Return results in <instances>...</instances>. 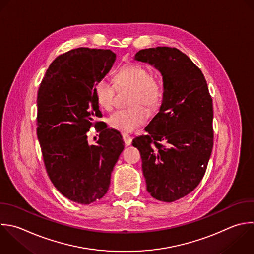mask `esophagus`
Listing matches in <instances>:
<instances>
[{"mask_svg": "<svg viewBox=\"0 0 254 254\" xmlns=\"http://www.w3.org/2000/svg\"><path fill=\"white\" fill-rule=\"evenodd\" d=\"M122 138H123L124 143H125L126 146L131 145V143H132V137L131 136H129L127 133H123L122 134Z\"/></svg>", "mask_w": 254, "mask_h": 254, "instance_id": "34e87169", "label": "esophagus"}]
</instances>
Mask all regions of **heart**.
Returning a JSON list of instances; mask_svg holds the SVG:
<instances>
[{
    "mask_svg": "<svg viewBox=\"0 0 254 254\" xmlns=\"http://www.w3.org/2000/svg\"><path fill=\"white\" fill-rule=\"evenodd\" d=\"M115 82L120 88L132 90L131 105L128 109L113 112L107 119L109 126L122 132H133L148 120V111L137 104H143L150 109L160 106L164 88L162 82L153 77L151 72L140 65L129 64L118 70ZM94 95L98 105L110 110L114 104L115 85L107 78H100L94 85Z\"/></svg>",
    "mask_w": 254,
    "mask_h": 254,
    "instance_id": "1",
    "label": "heart"
}]
</instances>
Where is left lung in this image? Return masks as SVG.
<instances>
[{"label":"left lung","mask_w":254,"mask_h":254,"mask_svg":"<svg viewBox=\"0 0 254 254\" xmlns=\"http://www.w3.org/2000/svg\"><path fill=\"white\" fill-rule=\"evenodd\" d=\"M134 60L163 78L162 104L145 128L149 135L136 137L133 146L141 154L148 192L172 202L192 191L205 173L213 145L212 100L202 72L181 51L146 49Z\"/></svg>","instance_id":"1"}]
</instances>
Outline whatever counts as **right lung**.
Returning <instances> with one entry per match:
<instances>
[{
	"instance_id": "add662e5",
	"label": "right lung",
	"mask_w": 254,
	"mask_h": 254,
	"mask_svg": "<svg viewBox=\"0 0 254 254\" xmlns=\"http://www.w3.org/2000/svg\"><path fill=\"white\" fill-rule=\"evenodd\" d=\"M115 60L110 50H71L51 64L38 92L37 134L48 175L63 195L80 204L104 196L124 149L112 129H100L97 145H90L86 135L95 117L102 116L94 85Z\"/></svg>"
}]
</instances>
